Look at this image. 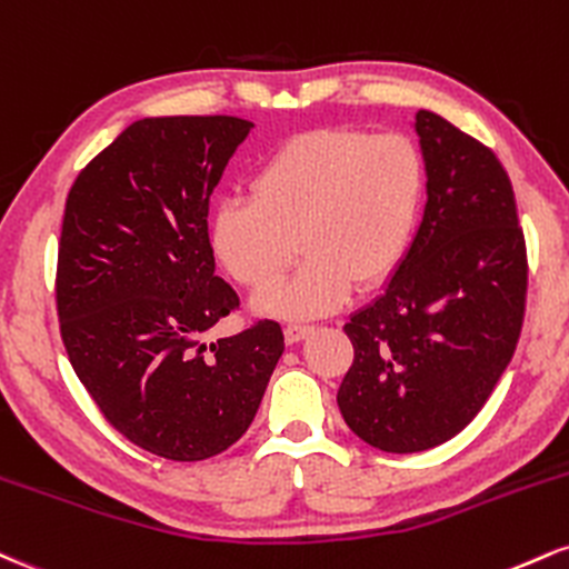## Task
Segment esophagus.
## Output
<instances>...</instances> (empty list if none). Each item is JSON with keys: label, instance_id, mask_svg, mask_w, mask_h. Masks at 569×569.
I'll use <instances>...</instances> for the list:
<instances>
[{"label": "esophagus", "instance_id": "34e87169", "mask_svg": "<svg viewBox=\"0 0 569 569\" xmlns=\"http://www.w3.org/2000/svg\"><path fill=\"white\" fill-rule=\"evenodd\" d=\"M312 333V326H286L283 337L289 345H297V341H302L305 337H310Z\"/></svg>", "mask_w": 569, "mask_h": 569}]
</instances>
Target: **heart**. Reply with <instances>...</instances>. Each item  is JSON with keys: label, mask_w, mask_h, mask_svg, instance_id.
I'll return each mask as SVG.
<instances>
[{"label": "heart", "mask_w": 569, "mask_h": 569, "mask_svg": "<svg viewBox=\"0 0 569 569\" xmlns=\"http://www.w3.org/2000/svg\"><path fill=\"white\" fill-rule=\"evenodd\" d=\"M427 196V163L408 134L318 129L291 137L251 182L209 219V246L232 280L259 293L254 310L307 320L333 312L355 289L385 283L406 259Z\"/></svg>", "instance_id": "heart-1"}]
</instances>
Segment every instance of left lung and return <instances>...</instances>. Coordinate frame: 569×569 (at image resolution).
Returning a JSON list of instances; mask_svg holds the SVG:
<instances>
[{
    "mask_svg": "<svg viewBox=\"0 0 569 569\" xmlns=\"http://www.w3.org/2000/svg\"><path fill=\"white\" fill-rule=\"evenodd\" d=\"M427 207L385 291L345 326L355 360L337 402L385 453H421L461 432L517 350L527 251L511 180L490 148L416 113Z\"/></svg>",
    "mask_w": 569,
    "mask_h": 569,
    "instance_id": "obj_1",
    "label": "left lung"
}]
</instances>
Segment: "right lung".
I'll use <instances>...</instances> for the list:
<instances>
[{
  "label": "right lung",
  "instance_id": "add662e5",
  "mask_svg": "<svg viewBox=\"0 0 569 569\" xmlns=\"http://www.w3.org/2000/svg\"><path fill=\"white\" fill-rule=\"evenodd\" d=\"M251 127L238 116L140 119L66 198L54 299L68 360L116 432L169 461L241 440L283 355L276 320L203 345L238 307L214 272L209 198Z\"/></svg>",
  "mask_w": 569,
  "mask_h": 569
}]
</instances>
